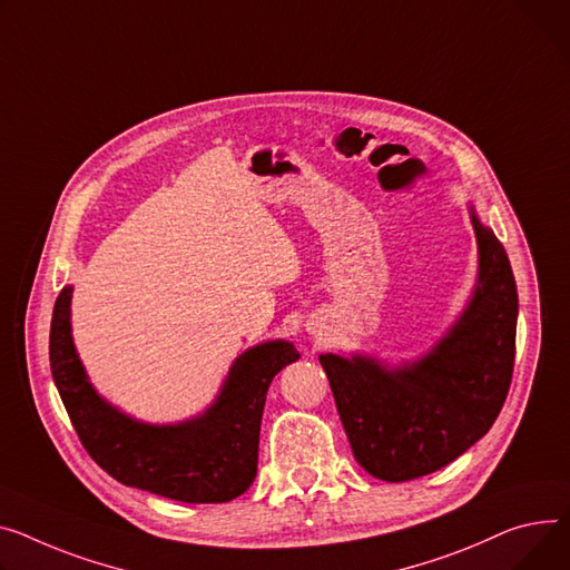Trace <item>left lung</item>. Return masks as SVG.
<instances>
[{"label": "left lung", "instance_id": "left-lung-1", "mask_svg": "<svg viewBox=\"0 0 570 570\" xmlns=\"http://www.w3.org/2000/svg\"><path fill=\"white\" fill-rule=\"evenodd\" d=\"M470 213L479 279L461 318L424 357L399 368L366 355L318 357L355 459L375 479L410 481L456 461L507 401L518 291L502 243Z\"/></svg>", "mask_w": 570, "mask_h": 570}]
</instances>
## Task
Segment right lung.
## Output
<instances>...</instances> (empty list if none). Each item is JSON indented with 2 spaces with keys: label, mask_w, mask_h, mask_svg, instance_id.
<instances>
[{
  "label": "right lung",
  "mask_w": 570,
  "mask_h": 570,
  "mask_svg": "<svg viewBox=\"0 0 570 570\" xmlns=\"http://www.w3.org/2000/svg\"><path fill=\"white\" fill-rule=\"evenodd\" d=\"M66 286L52 312L50 368L70 422L89 456L124 485L187 504L232 502L252 485L258 433L273 377L299 357L284 338L245 351L232 366L215 403L180 424H144L91 387L70 334Z\"/></svg>",
  "instance_id": "1"
}]
</instances>
